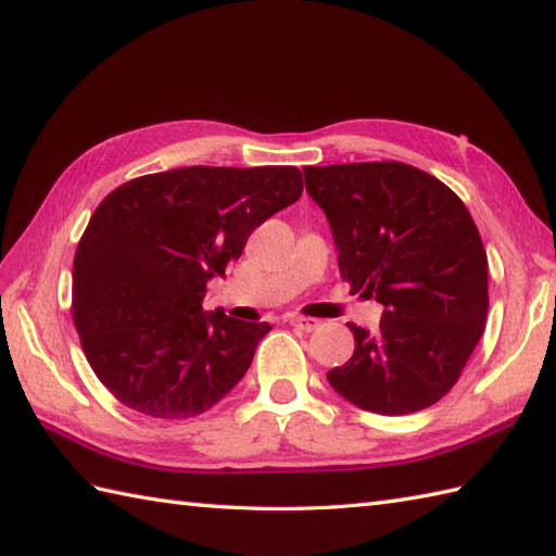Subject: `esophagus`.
<instances>
[{
	"label": "esophagus",
	"instance_id": "esophagus-1",
	"mask_svg": "<svg viewBox=\"0 0 556 556\" xmlns=\"http://www.w3.org/2000/svg\"><path fill=\"white\" fill-rule=\"evenodd\" d=\"M287 321H289V325H291L293 329L305 331V333L315 331V329H317V325H319V321H317V319H313V317H295V315H289V317H287Z\"/></svg>",
	"mask_w": 556,
	"mask_h": 556
}]
</instances>
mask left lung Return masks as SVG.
<instances>
[{
  "label": "left lung",
  "instance_id": "1",
  "mask_svg": "<svg viewBox=\"0 0 556 556\" xmlns=\"http://www.w3.org/2000/svg\"><path fill=\"white\" fill-rule=\"evenodd\" d=\"M353 293L383 305L377 331L327 379L348 403L395 417L438 403L483 337L488 257L453 189L397 161L305 167Z\"/></svg>",
  "mask_w": 556,
  "mask_h": 556
}]
</instances>
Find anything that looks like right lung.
<instances>
[{
  "label": "right lung",
  "mask_w": 556,
  "mask_h": 556,
  "mask_svg": "<svg viewBox=\"0 0 556 556\" xmlns=\"http://www.w3.org/2000/svg\"><path fill=\"white\" fill-rule=\"evenodd\" d=\"M301 193L293 165H191L137 177L99 203L75 251L73 319L87 363L123 405L189 419L243 379L273 327L205 313V283Z\"/></svg>",
  "instance_id": "obj_1"
}]
</instances>
